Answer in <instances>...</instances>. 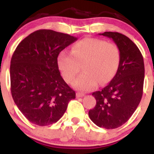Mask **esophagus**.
I'll list each match as a JSON object with an SVG mask.
<instances>
[{
    "mask_svg": "<svg viewBox=\"0 0 154 154\" xmlns=\"http://www.w3.org/2000/svg\"><path fill=\"white\" fill-rule=\"evenodd\" d=\"M85 96V94L82 93V92H77L76 93V97L77 98H81V97H83V96Z\"/></svg>",
    "mask_w": 154,
    "mask_h": 154,
    "instance_id": "1",
    "label": "esophagus"
}]
</instances>
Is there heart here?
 <instances>
[{
  "mask_svg": "<svg viewBox=\"0 0 154 154\" xmlns=\"http://www.w3.org/2000/svg\"><path fill=\"white\" fill-rule=\"evenodd\" d=\"M120 61L117 45L101 39L86 38L76 42L71 52L62 51L57 58L65 81L71 83L82 65V72L73 82V86L82 91L93 89L98 83L103 85L116 75Z\"/></svg>",
  "mask_w": 154,
  "mask_h": 154,
  "instance_id": "obj_1",
  "label": "heart"
}]
</instances>
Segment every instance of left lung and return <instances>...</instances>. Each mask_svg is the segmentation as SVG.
Masks as SVG:
<instances>
[{"mask_svg": "<svg viewBox=\"0 0 154 154\" xmlns=\"http://www.w3.org/2000/svg\"><path fill=\"white\" fill-rule=\"evenodd\" d=\"M119 48V68L109 83L92 96L96 104L89 110L91 120L107 130L119 127L131 117L143 96L144 81L143 58L138 47L123 34L106 31Z\"/></svg>", "mask_w": 154, "mask_h": 154, "instance_id": "obj_1", "label": "left lung"}]
</instances>
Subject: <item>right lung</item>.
Listing matches in <instances>:
<instances>
[{
  "label": "right lung",
  "instance_id": "right-lung-1",
  "mask_svg": "<svg viewBox=\"0 0 154 154\" xmlns=\"http://www.w3.org/2000/svg\"><path fill=\"white\" fill-rule=\"evenodd\" d=\"M76 37L42 29L21 41L12 55L11 91L17 108L31 123L44 126L60 119L75 92L58 70L59 53Z\"/></svg>",
  "mask_w": 154,
  "mask_h": 154
}]
</instances>
